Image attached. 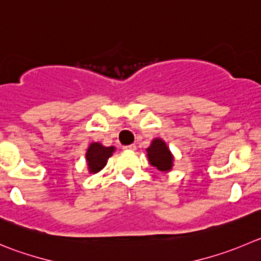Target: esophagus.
I'll return each mask as SVG.
<instances>
[{"mask_svg":"<svg viewBox=\"0 0 261 261\" xmlns=\"http://www.w3.org/2000/svg\"><path fill=\"white\" fill-rule=\"evenodd\" d=\"M123 150H126V151H136V145H128V146H124Z\"/></svg>","mask_w":261,"mask_h":261,"instance_id":"34e87169","label":"esophagus"}]
</instances>
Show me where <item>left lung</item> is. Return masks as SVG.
I'll list each match as a JSON object with an SVG mask.
<instances>
[{"label":"left lung","instance_id":"obj_1","mask_svg":"<svg viewBox=\"0 0 261 261\" xmlns=\"http://www.w3.org/2000/svg\"><path fill=\"white\" fill-rule=\"evenodd\" d=\"M148 163L156 168L159 172L168 173L173 169L174 156L169 150L168 145L163 138H155L151 142L150 147L146 148Z\"/></svg>","mask_w":261,"mask_h":261}]
</instances>
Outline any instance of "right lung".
<instances>
[{
	"mask_svg": "<svg viewBox=\"0 0 261 261\" xmlns=\"http://www.w3.org/2000/svg\"><path fill=\"white\" fill-rule=\"evenodd\" d=\"M115 147L114 146H103L100 142H92L88 146L86 152V161H87V168H88L89 173H98L105 168L108 164V160L110 156H113Z\"/></svg>",
	"mask_w": 261,
	"mask_h": 261,
	"instance_id": "obj_1",
	"label": "right lung"
}]
</instances>
